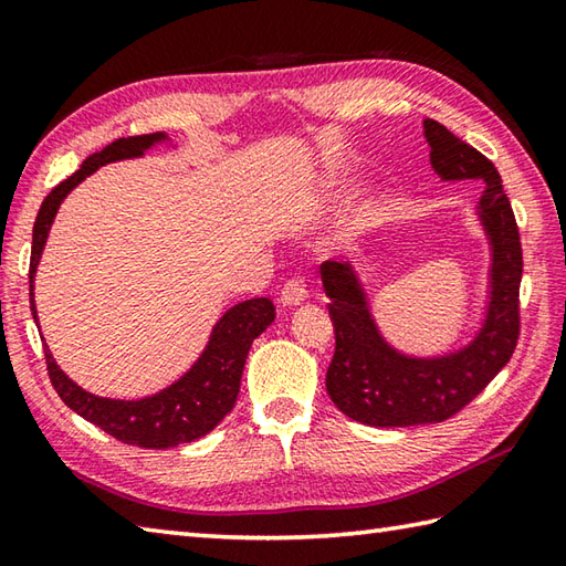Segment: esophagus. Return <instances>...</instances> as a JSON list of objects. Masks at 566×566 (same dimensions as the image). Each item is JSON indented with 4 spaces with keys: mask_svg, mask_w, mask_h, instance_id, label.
<instances>
[{
    "mask_svg": "<svg viewBox=\"0 0 566 566\" xmlns=\"http://www.w3.org/2000/svg\"><path fill=\"white\" fill-rule=\"evenodd\" d=\"M306 286L302 280H290L282 286V294H280V302L282 306H302L306 302Z\"/></svg>",
    "mask_w": 566,
    "mask_h": 566,
    "instance_id": "obj_1",
    "label": "esophagus"
}]
</instances>
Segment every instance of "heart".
I'll list each match as a JSON object with an SVG mask.
<instances>
[{
  "label": "heart",
  "mask_w": 566,
  "mask_h": 566,
  "mask_svg": "<svg viewBox=\"0 0 566 566\" xmlns=\"http://www.w3.org/2000/svg\"><path fill=\"white\" fill-rule=\"evenodd\" d=\"M373 226H378V220H375V223H373Z\"/></svg>",
  "instance_id": "obj_1"
}]
</instances>
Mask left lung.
I'll return each mask as SVG.
<instances>
[{"mask_svg": "<svg viewBox=\"0 0 566 566\" xmlns=\"http://www.w3.org/2000/svg\"><path fill=\"white\" fill-rule=\"evenodd\" d=\"M424 139L441 181H483L475 218L491 250L485 306L473 336L461 346L431 356L405 353L385 338L360 272L350 262L321 264L336 334L326 390L343 415L368 427L444 422L505 368L520 334L523 250L501 174L434 119H424Z\"/></svg>", "mask_w": 566, "mask_h": 566, "instance_id": "obj_1", "label": "left lung"}]
</instances>
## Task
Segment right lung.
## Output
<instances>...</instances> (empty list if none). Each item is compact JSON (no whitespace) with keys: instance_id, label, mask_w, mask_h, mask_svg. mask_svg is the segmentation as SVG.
I'll return each mask as SVG.
<instances>
[{"instance_id":"right-lung-1","label":"right lung","mask_w":566,"mask_h":566,"mask_svg":"<svg viewBox=\"0 0 566 566\" xmlns=\"http://www.w3.org/2000/svg\"><path fill=\"white\" fill-rule=\"evenodd\" d=\"M169 147L176 149V142L169 135L157 132V135L142 137H125L113 144H107L103 151H95L87 157L81 169L69 179L61 181L53 191L43 198L39 208L36 223H33V240H31V264H29V296H31V314L39 326L36 302H33V280L41 262L43 248H46L49 232L59 213L61 203L65 201L77 184H83L87 176H93L99 166L125 161V159H142L144 154ZM274 321V304L270 298H248L230 306L228 312L216 321L210 328V336L201 356L193 360L179 380L166 385L164 390L137 397V400H115V397H99L87 392L85 387L71 380L55 363L53 353L43 343L46 350L49 378L53 390L59 392L61 400L69 405L75 415H81L87 422L107 431L125 444L142 447V449H169L188 444L206 437L210 429H216L223 417L230 412L238 400L242 368L250 353L252 340L258 338L264 328ZM41 331V326H39Z\"/></svg>"}]
</instances>
